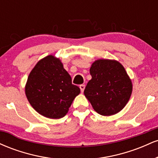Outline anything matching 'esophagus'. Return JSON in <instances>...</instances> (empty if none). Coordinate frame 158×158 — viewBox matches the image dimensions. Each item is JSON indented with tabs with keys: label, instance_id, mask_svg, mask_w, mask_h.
<instances>
[{
	"label": "esophagus",
	"instance_id": "esophagus-1",
	"mask_svg": "<svg viewBox=\"0 0 158 158\" xmlns=\"http://www.w3.org/2000/svg\"><path fill=\"white\" fill-rule=\"evenodd\" d=\"M79 88H80L81 91L83 93V91H84L85 88V85H79Z\"/></svg>",
	"mask_w": 158,
	"mask_h": 158
}]
</instances>
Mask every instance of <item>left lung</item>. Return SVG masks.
<instances>
[{
  "label": "left lung",
  "mask_w": 158,
  "mask_h": 158,
  "mask_svg": "<svg viewBox=\"0 0 158 158\" xmlns=\"http://www.w3.org/2000/svg\"><path fill=\"white\" fill-rule=\"evenodd\" d=\"M92 79L84 90L94 109L103 116L118 113L127 104L132 92L131 81L120 63L99 59L90 69Z\"/></svg>",
  "instance_id": "obj_1"
}]
</instances>
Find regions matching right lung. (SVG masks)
Here are the masks:
<instances>
[{
  "instance_id": "right-lung-1",
  "label": "right lung",
  "mask_w": 158,
  "mask_h": 158,
  "mask_svg": "<svg viewBox=\"0 0 158 158\" xmlns=\"http://www.w3.org/2000/svg\"><path fill=\"white\" fill-rule=\"evenodd\" d=\"M25 93L38 113L51 119H59L68 113L80 89L72 79L62 63L53 56L40 60L27 79Z\"/></svg>"
}]
</instances>
